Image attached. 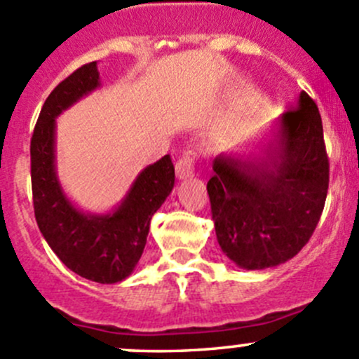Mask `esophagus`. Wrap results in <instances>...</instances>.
Instances as JSON below:
<instances>
[{"instance_id": "1", "label": "esophagus", "mask_w": 359, "mask_h": 359, "mask_svg": "<svg viewBox=\"0 0 359 359\" xmlns=\"http://www.w3.org/2000/svg\"><path fill=\"white\" fill-rule=\"evenodd\" d=\"M175 173H177V179L184 180V179H189L193 177L194 173V156L193 153H186L182 158L177 161L175 165Z\"/></svg>"}]
</instances>
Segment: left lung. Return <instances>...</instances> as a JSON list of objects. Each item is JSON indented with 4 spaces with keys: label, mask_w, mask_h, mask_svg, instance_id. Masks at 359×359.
Returning a JSON list of instances; mask_svg holds the SVG:
<instances>
[{
    "label": "left lung",
    "mask_w": 359,
    "mask_h": 359,
    "mask_svg": "<svg viewBox=\"0 0 359 359\" xmlns=\"http://www.w3.org/2000/svg\"><path fill=\"white\" fill-rule=\"evenodd\" d=\"M222 252L247 271L287 262L309 241L328 193L323 125L314 100L274 121L252 153H222L206 184Z\"/></svg>",
    "instance_id": "left-lung-1"
}]
</instances>
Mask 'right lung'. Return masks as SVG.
Masks as SVG:
<instances>
[{
	"mask_svg": "<svg viewBox=\"0 0 359 359\" xmlns=\"http://www.w3.org/2000/svg\"><path fill=\"white\" fill-rule=\"evenodd\" d=\"M97 88L99 69L90 62L59 83L43 104L31 139L32 201L43 238L69 269L112 285L126 280L139 264L151 219L173 189L175 168L168 154L146 166L109 212H85L69 200L57 175V118Z\"/></svg>",
	"mask_w": 359,
	"mask_h": 359,
	"instance_id": "add662e5",
	"label": "right lung"
}]
</instances>
